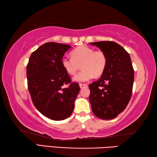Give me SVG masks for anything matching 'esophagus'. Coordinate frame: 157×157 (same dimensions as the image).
Here are the masks:
<instances>
[{"label":"esophagus","mask_w":157,"mask_h":157,"mask_svg":"<svg viewBox=\"0 0 157 157\" xmlns=\"http://www.w3.org/2000/svg\"><path fill=\"white\" fill-rule=\"evenodd\" d=\"M79 86H80L81 89H84V88H86L88 86H87V84H79Z\"/></svg>","instance_id":"obj_1"}]
</instances>
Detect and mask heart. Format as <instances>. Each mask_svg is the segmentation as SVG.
<instances>
[{
  "instance_id": "1",
  "label": "heart",
  "mask_w": 157,
  "mask_h": 157,
  "mask_svg": "<svg viewBox=\"0 0 157 157\" xmlns=\"http://www.w3.org/2000/svg\"><path fill=\"white\" fill-rule=\"evenodd\" d=\"M72 57L65 56L62 59V66L66 73L73 75L81 66L82 71L74 77L77 82H88L94 77H99L104 73L107 58L102 50H95L86 46L77 48L71 52Z\"/></svg>"
}]
</instances>
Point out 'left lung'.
Masks as SVG:
<instances>
[{
    "label": "left lung",
    "instance_id": "8db88e82",
    "mask_svg": "<svg viewBox=\"0 0 157 157\" xmlns=\"http://www.w3.org/2000/svg\"><path fill=\"white\" fill-rule=\"evenodd\" d=\"M99 48L107 58L100 78L89 84V101L95 116L103 120L113 119L128 105L132 96L134 71L125 50L114 41L90 43Z\"/></svg>",
    "mask_w": 157,
    "mask_h": 157
}]
</instances>
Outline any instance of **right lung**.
Masks as SVG:
<instances>
[{
    "instance_id": "add662e5",
    "label": "right lung",
    "mask_w": 157,
    "mask_h": 157,
    "mask_svg": "<svg viewBox=\"0 0 157 157\" xmlns=\"http://www.w3.org/2000/svg\"><path fill=\"white\" fill-rule=\"evenodd\" d=\"M68 45L48 42L32 53L27 65L28 87L33 102L39 112L53 121L68 118L79 86L71 82L62 66V59L71 48ZM69 84L67 88H63Z\"/></svg>"
}]
</instances>
